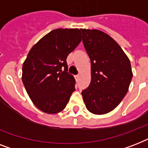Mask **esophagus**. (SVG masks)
Here are the masks:
<instances>
[{"label": "esophagus", "instance_id": "esophagus-1", "mask_svg": "<svg viewBox=\"0 0 148 148\" xmlns=\"http://www.w3.org/2000/svg\"><path fill=\"white\" fill-rule=\"evenodd\" d=\"M79 77H80V75H79V74H77V75H76V76H75V79H76V80H78Z\"/></svg>", "mask_w": 148, "mask_h": 148}]
</instances>
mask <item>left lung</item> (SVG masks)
Wrapping results in <instances>:
<instances>
[{"instance_id": "1", "label": "left lung", "mask_w": 148, "mask_h": 148, "mask_svg": "<svg viewBox=\"0 0 148 148\" xmlns=\"http://www.w3.org/2000/svg\"><path fill=\"white\" fill-rule=\"evenodd\" d=\"M90 59L91 81L81 93L85 106L95 114H105L119 104L128 90L133 73L120 45L99 30L81 29Z\"/></svg>"}]
</instances>
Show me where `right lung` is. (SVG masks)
<instances>
[{
	"label": "right lung",
	"instance_id": "1",
	"mask_svg": "<svg viewBox=\"0 0 148 148\" xmlns=\"http://www.w3.org/2000/svg\"><path fill=\"white\" fill-rule=\"evenodd\" d=\"M81 41L79 29H56L29 51L22 67V81L31 101L43 112L57 114L68 103L76 82L67 72L66 59Z\"/></svg>",
	"mask_w": 148,
	"mask_h": 148
}]
</instances>
